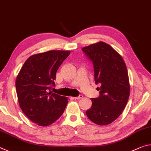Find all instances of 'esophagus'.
I'll return each instance as SVG.
<instances>
[{
	"label": "esophagus",
	"mask_w": 151,
	"mask_h": 151,
	"mask_svg": "<svg viewBox=\"0 0 151 151\" xmlns=\"http://www.w3.org/2000/svg\"><path fill=\"white\" fill-rule=\"evenodd\" d=\"M82 98H83V96L80 94V95H79L78 96H77V97H74L73 98L76 99V100H80V99Z\"/></svg>",
	"instance_id": "obj_1"
}]
</instances>
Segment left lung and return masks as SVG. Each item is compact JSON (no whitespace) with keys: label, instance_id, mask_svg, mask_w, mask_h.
Wrapping results in <instances>:
<instances>
[{"label":"left lung","instance_id":"left-lung-1","mask_svg":"<svg viewBox=\"0 0 151 151\" xmlns=\"http://www.w3.org/2000/svg\"><path fill=\"white\" fill-rule=\"evenodd\" d=\"M81 50L92 61L94 80L100 96L91 98L92 105L86 111L88 118L98 125H107L119 117L130 95L128 71L124 60L112 47L104 42Z\"/></svg>","mask_w":151,"mask_h":151}]
</instances>
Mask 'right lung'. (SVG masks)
I'll return each mask as SVG.
<instances>
[{
	"label": "right lung",
	"mask_w": 151,
	"mask_h": 151,
	"mask_svg": "<svg viewBox=\"0 0 151 151\" xmlns=\"http://www.w3.org/2000/svg\"><path fill=\"white\" fill-rule=\"evenodd\" d=\"M70 54L69 51H49L27 59L16 79L19 106L27 117L41 127L50 125L62 115L68 98L51 92L56 72Z\"/></svg>",
	"instance_id": "right-lung-1"
}]
</instances>
